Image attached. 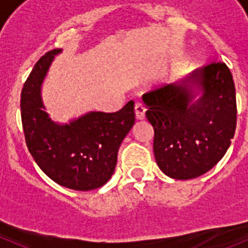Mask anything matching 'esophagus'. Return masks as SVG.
Instances as JSON below:
<instances>
[{
	"instance_id": "obj_1",
	"label": "esophagus",
	"mask_w": 248,
	"mask_h": 248,
	"mask_svg": "<svg viewBox=\"0 0 248 248\" xmlns=\"http://www.w3.org/2000/svg\"><path fill=\"white\" fill-rule=\"evenodd\" d=\"M134 111H135V118L138 120H143L145 118V108H144L143 104H140V103H137L134 107Z\"/></svg>"
}]
</instances>
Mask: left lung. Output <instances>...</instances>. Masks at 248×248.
I'll return each instance as SVG.
<instances>
[{
  "label": "left lung",
  "instance_id": "left-lung-1",
  "mask_svg": "<svg viewBox=\"0 0 248 248\" xmlns=\"http://www.w3.org/2000/svg\"><path fill=\"white\" fill-rule=\"evenodd\" d=\"M159 169L176 180L205 174L226 154L236 130L233 78L222 62L198 68L143 95Z\"/></svg>",
  "mask_w": 248,
  "mask_h": 248
}]
</instances>
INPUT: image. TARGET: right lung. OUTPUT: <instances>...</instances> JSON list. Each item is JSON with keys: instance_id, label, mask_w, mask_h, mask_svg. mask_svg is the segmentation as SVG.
I'll use <instances>...</instances> for the list:
<instances>
[{"instance_id": "obj_1", "label": "right lung", "mask_w": 248, "mask_h": 248, "mask_svg": "<svg viewBox=\"0 0 248 248\" xmlns=\"http://www.w3.org/2000/svg\"><path fill=\"white\" fill-rule=\"evenodd\" d=\"M39 59L21 93V117L26 143L39 169L58 185L78 191L98 189L114 174L118 150L135 122L134 102L115 113L88 111L68 123L47 113L42 87L56 56Z\"/></svg>"}]
</instances>
